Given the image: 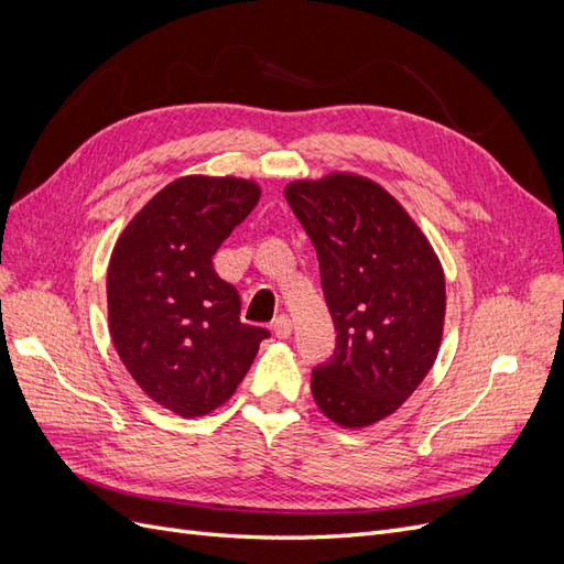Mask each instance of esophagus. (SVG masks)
Listing matches in <instances>:
<instances>
[{"mask_svg": "<svg viewBox=\"0 0 564 564\" xmlns=\"http://www.w3.org/2000/svg\"><path fill=\"white\" fill-rule=\"evenodd\" d=\"M272 332H275L278 338H289V334H292V319L286 315L275 317V322H272Z\"/></svg>", "mask_w": 564, "mask_h": 564, "instance_id": "esophagus-1", "label": "esophagus"}]
</instances>
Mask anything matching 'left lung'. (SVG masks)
<instances>
[{"instance_id": "left-lung-1", "label": "left lung", "mask_w": 564, "mask_h": 564, "mask_svg": "<svg viewBox=\"0 0 564 564\" xmlns=\"http://www.w3.org/2000/svg\"><path fill=\"white\" fill-rule=\"evenodd\" d=\"M289 207L315 245L336 327L329 362L313 369L322 414L365 429L412 395L431 371L445 327V272L402 204L355 174L294 181Z\"/></svg>"}]
</instances>
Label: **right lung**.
<instances>
[{
	"label": "right lung",
	"instance_id": "obj_1",
	"mask_svg": "<svg viewBox=\"0 0 564 564\" xmlns=\"http://www.w3.org/2000/svg\"><path fill=\"white\" fill-rule=\"evenodd\" d=\"M259 197L261 187L245 178H176L129 220L112 249L115 350L145 395L178 416H204L230 400L270 336L240 322V294L212 263Z\"/></svg>",
	"mask_w": 564,
	"mask_h": 564
}]
</instances>
